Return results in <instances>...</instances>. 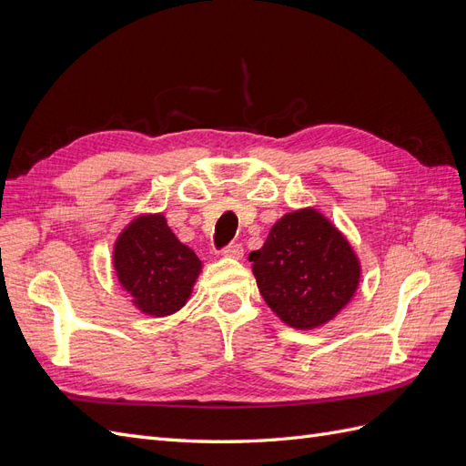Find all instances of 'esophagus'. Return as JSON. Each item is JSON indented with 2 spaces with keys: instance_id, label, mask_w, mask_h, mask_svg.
Returning <instances> with one entry per match:
<instances>
[{
  "instance_id": "1",
  "label": "esophagus",
  "mask_w": 466,
  "mask_h": 466,
  "mask_svg": "<svg viewBox=\"0 0 466 466\" xmlns=\"http://www.w3.org/2000/svg\"><path fill=\"white\" fill-rule=\"evenodd\" d=\"M243 245L241 243H233V245H229V247H225L223 248V252H221V255L223 257H228V258H243Z\"/></svg>"
}]
</instances>
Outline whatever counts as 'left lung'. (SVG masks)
I'll use <instances>...</instances> for the list:
<instances>
[{"label":"left lung","instance_id":"1","mask_svg":"<svg viewBox=\"0 0 466 466\" xmlns=\"http://www.w3.org/2000/svg\"><path fill=\"white\" fill-rule=\"evenodd\" d=\"M248 260L268 307L298 330L332 320L354 298L361 278L356 250L315 208L279 218Z\"/></svg>","mask_w":466,"mask_h":466}]
</instances>
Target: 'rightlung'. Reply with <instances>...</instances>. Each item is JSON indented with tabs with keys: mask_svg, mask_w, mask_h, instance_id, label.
<instances>
[{
	"mask_svg": "<svg viewBox=\"0 0 466 466\" xmlns=\"http://www.w3.org/2000/svg\"><path fill=\"white\" fill-rule=\"evenodd\" d=\"M112 264L137 311L155 319L180 311L202 272L200 258L178 241L163 214H142L126 225Z\"/></svg>",
	"mask_w": 466,
	"mask_h": 466,
	"instance_id": "obj_1",
	"label": "right lung"
}]
</instances>
